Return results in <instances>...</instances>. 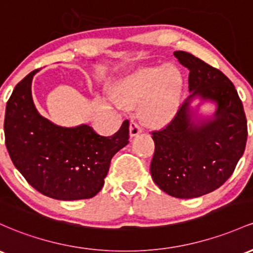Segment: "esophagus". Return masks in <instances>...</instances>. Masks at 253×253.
I'll return each instance as SVG.
<instances>
[{
  "instance_id": "1",
  "label": "esophagus",
  "mask_w": 253,
  "mask_h": 253,
  "mask_svg": "<svg viewBox=\"0 0 253 253\" xmlns=\"http://www.w3.org/2000/svg\"><path fill=\"white\" fill-rule=\"evenodd\" d=\"M140 132H141V128L139 125H138L137 122L131 121V124H129V135H131V138L137 137Z\"/></svg>"
}]
</instances>
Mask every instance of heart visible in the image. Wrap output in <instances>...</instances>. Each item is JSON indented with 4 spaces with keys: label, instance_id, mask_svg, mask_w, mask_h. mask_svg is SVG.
<instances>
[{
    "label": "heart",
    "instance_id": "1",
    "mask_svg": "<svg viewBox=\"0 0 253 253\" xmlns=\"http://www.w3.org/2000/svg\"><path fill=\"white\" fill-rule=\"evenodd\" d=\"M181 79L169 66L146 69L118 85L116 98L127 108L140 107V115L151 126H163L175 115Z\"/></svg>",
    "mask_w": 253,
    "mask_h": 253
}]
</instances>
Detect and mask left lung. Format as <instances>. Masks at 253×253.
<instances>
[{
	"mask_svg": "<svg viewBox=\"0 0 253 253\" xmlns=\"http://www.w3.org/2000/svg\"><path fill=\"white\" fill-rule=\"evenodd\" d=\"M174 56L190 69L191 95L165 128L152 132L150 173L169 196L197 198L215 191L233 174L245 151L248 121L234 85L221 71L186 51ZM196 98L216 104L210 118L195 115L190 103Z\"/></svg>",
	"mask_w": 253,
	"mask_h": 253,
	"instance_id": "obj_1",
	"label": "left lung"
}]
</instances>
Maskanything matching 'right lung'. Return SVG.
Returning a JSON list of instances; mask_svg holds the SVG:
<instances>
[{"mask_svg": "<svg viewBox=\"0 0 253 253\" xmlns=\"http://www.w3.org/2000/svg\"><path fill=\"white\" fill-rule=\"evenodd\" d=\"M33 71L15 86L8 99L4 138L8 154L26 181L44 196L59 201L95 197L104 185L114 155L128 144L129 122L112 137L88 125L62 127L36 109Z\"/></svg>", "mask_w": 253, "mask_h": 253, "instance_id": "right-lung-1", "label": "right lung"}]
</instances>
